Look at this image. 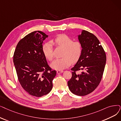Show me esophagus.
<instances>
[{"instance_id": "esophagus-1", "label": "esophagus", "mask_w": 121, "mask_h": 121, "mask_svg": "<svg viewBox=\"0 0 121 121\" xmlns=\"http://www.w3.org/2000/svg\"><path fill=\"white\" fill-rule=\"evenodd\" d=\"M63 72V70H58V71H57V73H61Z\"/></svg>"}]
</instances>
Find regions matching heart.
Here are the masks:
<instances>
[{
	"instance_id": "obj_1",
	"label": "heart",
	"mask_w": 121,
	"mask_h": 121,
	"mask_svg": "<svg viewBox=\"0 0 121 121\" xmlns=\"http://www.w3.org/2000/svg\"><path fill=\"white\" fill-rule=\"evenodd\" d=\"M64 48L62 58L55 60L51 64V68L61 70L70 66L71 63L77 62L82 55V47L79 41H73V39L66 35L58 36L51 43H46L42 48L43 53L47 59L49 61L53 58V45Z\"/></svg>"
}]
</instances>
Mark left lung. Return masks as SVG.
Segmentation results:
<instances>
[{"label":"left lung","mask_w":121,"mask_h":121,"mask_svg":"<svg viewBox=\"0 0 121 121\" xmlns=\"http://www.w3.org/2000/svg\"><path fill=\"white\" fill-rule=\"evenodd\" d=\"M82 47L79 60L73 67L72 76L68 82L70 91L75 95L85 96L90 94L98 86L102 78L106 56L96 36L82 30L78 35ZM83 70L80 74L77 71Z\"/></svg>","instance_id":"8db88e82"}]
</instances>
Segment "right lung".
<instances>
[{"label": "right lung", "instance_id": "add662e5", "mask_svg": "<svg viewBox=\"0 0 121 121\" xmlns=\"http://www.w3.org/2000/svg\"><path fill=\"white\" fill-rule=\"evenodd\" d=\"M48 36L39 30L30 33L19 41L13 56L21 85L36 97L46 95L51 91L56 75V71L48 66L42 50L43 41Z\"/></svg>", "mask_w": 121, "mask_h": 121}]
</instances>
